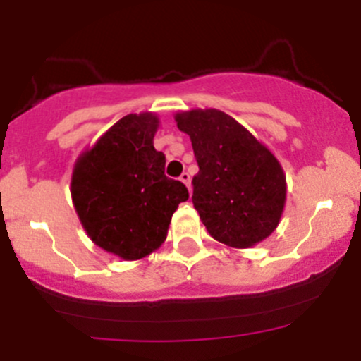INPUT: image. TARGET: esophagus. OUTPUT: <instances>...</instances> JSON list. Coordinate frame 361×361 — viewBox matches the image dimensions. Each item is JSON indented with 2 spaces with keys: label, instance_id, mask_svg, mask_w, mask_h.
Here are the masks:
<instances>
[{
  "label": "esophagus",
  "instance_id": "obj_1",
  "mask_svg": "<svg viewBox=\"0 0 361 361\" xmlns=\"http://www.w3.org/2000/svg\"><path fill=\"white\" fill-rule=\"evenodd\" d=\"M180 180L183 181V183L187 185L188 190H190V174H188V173H183V174H181V176H180Z\"/></svg>",
  "mask_w": 361,
  "mask_h": 361
}]
</instances>
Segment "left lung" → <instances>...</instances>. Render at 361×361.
<instances>
[{
  "mask_svg": "<svg viewBox=\"0 0 361 361\" xmlns=\"http://www.w3.org/2000/svg\"><path fill=\"white\" fill-rule=\"evenodd\" d=\"M197 160L192 202L211 238L250 248L272 234L286 202L279 160L227 113L207 108L174 115Z\"/></svg>",
  "mask_w": 361,
  "mask_h": 361,
  "instance_id": "left-lung-1",
  "label": "left lung"
}]
</instances>
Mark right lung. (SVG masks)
<instances>
[{
  "label": "right lung",
  "instance_id": "right-lung-1",
  "mask_svg": "<svg viewBox=\"0 0 361 361\" xmlns=\"http://www.w3.org/2000/svg\"><path fill=\"white\" fill-rule=\"evenodd\" d=\"M157 129L155 113L126 115L73 167L71 199L82 227L94 245L123 260L160 248L178 204L188 199L187 187L164 174Z\"/></svg>",
  "mask_w": 361,
  "mask_h": 361
}]
</instances>
